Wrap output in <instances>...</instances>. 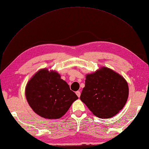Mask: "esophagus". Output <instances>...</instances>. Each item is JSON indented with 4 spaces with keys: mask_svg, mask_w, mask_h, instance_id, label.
Wrapping results in <instances>:
<instances>
[{
    "mask_svg": "<svg viewBox=\"0 0 149 149\" xmlns=\"http://www.w3.org/2000/svg\"><path fill=\"white\" fill-rule=\"evenodd\" d=\"M76 95L78 96V97H80V95H81V93H80V91H76Z\"/></svg>",
    "mask_w": 149,
    "mask_h": 149,
    "instance_id": "obj_1",
    "label": "esophagus"
}]
</instances>
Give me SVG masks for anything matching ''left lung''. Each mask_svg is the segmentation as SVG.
I'll list each match as a JSON object with an SVG mask.
<instances>
[{
  "mask_svg": "<svg viewBox=\"0 0 149 149\" xmlns=\"http://www.w3.org/2000/svg\"><path fill=\"white\" fill-rule=\"evenodd\" d=\"M129 96L128 84L123 76L102 68L86 76L80 99L97 118H110L125 106Z\"/></svg>",
  "mask_w": 149,
  "mask_h": 149,
  "instance_id": "1",
  "label": "left lung"
}]
</instances>
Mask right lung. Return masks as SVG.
Returning <instances> with one entry per match:
<instances>
[{
    "label": "right lung",
    "mask_w": 149,
    "mask_h": 149,
    "mask_svg": "<svg viewBox=\"0 0 149 149\" xmlns=\"http://www.w3.org/2000/svg\"><path fill=\"white\" fill-rule=\"evenodd\" d=\"M25 95L33 111L49 119L60 118L78 98L59 74L46 69L40 70L30 79Z\"/></svg>",
    "instance_id": "obj_1"
}]
</instances>
